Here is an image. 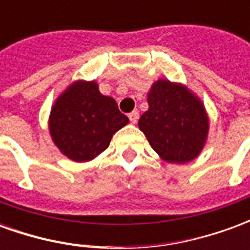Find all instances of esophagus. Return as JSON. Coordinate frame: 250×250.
Returning a JSON list of instances; mask_svg holds the SVG:
<instances>
[{
	"label": "esophagus",
	"mask_w": 250,
	"mask_h": 250,
	"mask_svg": "<svg viewBox=\"0 0 250 250\" xmlns=\"http://www.w3.org/2000/svg\"><path fill=\"white\" fill-rule=\"evenodd\" d=\"M128 118H130L131 123H134V125H135L136 122H138V119H139V111H138V109H134L132 112L128 114Z\"/></svg>",
	"instance_id": "esophagus-1"
}]
</instances>
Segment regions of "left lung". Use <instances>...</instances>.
Wrapping results in <instances>:
<instances>
[{
	"mask_svg": "<svg viewBox=\"0 0 250 250\" xmlns=\"http://www.w3.org/2000/svg\"><path fill=\"white\" fill-rule=\"evenodd\" d=\"M147 103L138 125L154 151L168 163L198 157L209 132V118L198 96L182 84L161 79L151 85Z\"/></svg>",
	"mask_w": 250,
	"mask_h": 250,
	"instance_id": "obj_1",
	"label": "left lung"
}]
</instances>
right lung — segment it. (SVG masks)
I'll return each mask as SVG.
<instances>
[{
	"label": "right lung",
	"mask_w": 250,
	"mask_h": 250,
	"mask_svg": "<svg viewBox=\"0 0 250 250\" xmlns=\"http://www.w3.org/2000/svg\"><path fill=\"white\" fill-rule=\"evenodd\" d=\"M127 123L128 118L114 99L100 93L98 83L77 80L53 104L49 132L65 157L87 162L102 154L112 135Z\"/></svg>",
	"instance_id": "1"
}]
</instances>
